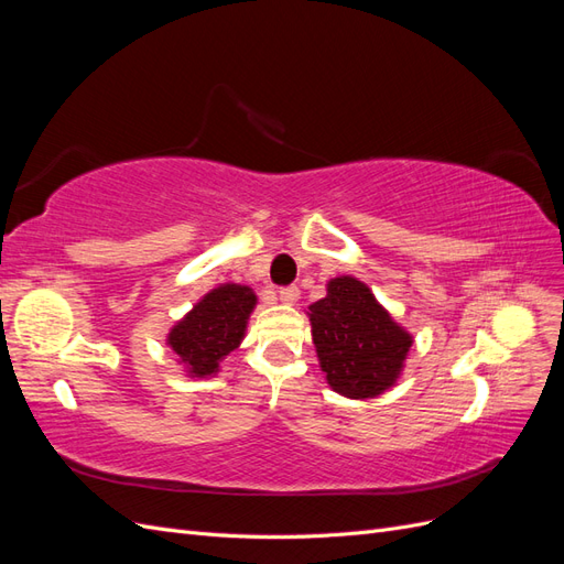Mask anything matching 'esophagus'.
Instances as JSON below:
<instances>
[{
  "mask_svg": "<svg viewBox=\"0 0 564 564\" xmlns=\"http://www.w3.org/2000/svg\"><path fill=\"white\" fill-rule=\"evenodd\" d=\"M280 301L282 303H296L299 301V286L296 284H286V286H280Z\"/></svg>",
  "mask_w": 564,
  "mask_h": 564,
  "instance_id": "34e87169",
  "label": "esophagus"
}]
</instances>
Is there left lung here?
Instances as JSON below:
<instances>
[{
  "label": "left lung",
  "mask_w": 564,
  "mask_h": 564,
  "mask_svg": "<svg viewBox=\"0 0 564 564\" xmlns=\"http://www.w3.org/2000/svg\"><path fill=\"white\" fill-rule=\"evenodd\" d=\"M313 344L329 386L346 398H373L395 383L412 336L400 329L369 289L336 278L311 305Z\"/></svg>",
  "instance_id": "obj_1"
}]
</instances>
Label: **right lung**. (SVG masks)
<instances>
[{
	"mask_svg": "<svg viewBox=\"0 0 564 564\" xmlns=\"http://www.w3.org/2000/svg\"><path fill=\"white\" fill-rule=\"evenodd\" d=\"M256 296L249 286L224 284L204 296L169 334V346L195 377H209L240 346Z\"/></svg>",
	"mask_w": 564,
	"mask_h": 564,
	"instance_id": "obj_1",
	"label": "right lung"
}]
</instances>
